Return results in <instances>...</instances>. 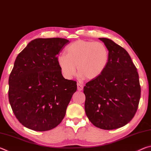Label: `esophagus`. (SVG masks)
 <instances>
[{
	"label": "esophagus",
	"instance_id": "1",
	"mask_svg": "<svg viewBox=\"0 0 151 151\" xmlns=\"http://www.w3.org/2000/svg\"><path fill=\"white\" fill-rule=\"evenodd\" d=\"M83 86L81 85L80 83H77V90L79 91H81L83 90Z\"/></svg>",
	"mask_w": 151,
	"mask_h": 151
}]
</instances>
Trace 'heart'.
I'll use <instances>...</instances> for the list:
<instances>
[{
    "label": "heart",
    "instance_id": "heart-1",
    "mask_svg": "<svg viewBox=\"0 0 151 151\" xmlns=\"http://www.w3.org/2000/svg\"><path fill=\"white\" fill-rule=\"evenodd\" d=\"M109 59V50L103 43L78 40L66 47L65 55L58 56L57 62L66 79L73 78L76 66L81 76L87 80H94L104 73Z\"/></svg>",
    "mask_w": 151,
    "mask_h": 151
}]
</instances>
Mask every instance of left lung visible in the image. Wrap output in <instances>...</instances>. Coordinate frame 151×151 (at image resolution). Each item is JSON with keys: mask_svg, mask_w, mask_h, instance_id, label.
Returning a JSON list of instances; mask_svg holds the SVG:
<instances>
[{"mask_svg": "<svg viewBox=\"0 0 151 151\" xmlns=\"http://www.w3.org/2000/svg\"><path fill=\"white\" fill-rule=\"evenodd\" d=\"M109 50L105 70L84 86L86 116L94 126L112 130L126 125L133 118L140 98L136 66L127 51L112 40L99 38Z\"/></svg>", "mask_w": 151, "mask_h": 151, "instance_id": "1", "label": "left lung"}]
</instances>
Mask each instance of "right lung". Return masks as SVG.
<instances>
[{
    "label": "right lung",
    "instance_id": "1",
    "mask_svg": "<svg viewBox=\"0 0 151 151\" xmlns=\"http://www.w3.org/2000/svg\"><path fill=\"white\" fill-rule=\"evenodd\" d=\"M69 40L61 38L30 41L14 61L9 79V100L24 127L47 131L59 124L76 91V82L63 77L57 55Z\"/></svg>",
    "mask_w": 151,
    "mask_h": 151
}]
</instances>
